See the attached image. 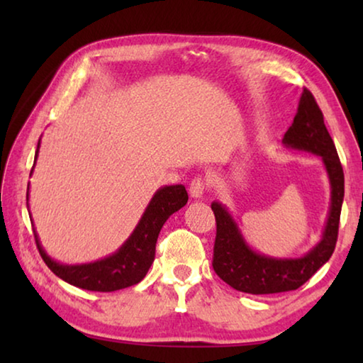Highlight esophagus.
<instances>
[{"mask_svg":"<svg viewBox=\"0 0 363 363\" xmlns=\"http://www.w3.org/2000/svg\"><path fill=\"white\" fill-rule=\"evenodd\" d=\"M190 195L194 196V199H201L205 194V190L208 187V184L205 182L203 177H195V179H192V182H190Z\"/></svg>","mask_w":363,"mask_h":363,"instance_id":"1","label":"esophagus"}]
</instances>
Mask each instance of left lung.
I'll return each mask as SVG.
<instances>
[{"label": "left lung", "mask_w": 363, "mask_h": 363, "mask_svg": "<svg viewBox=\"0 0 363 363\" xmlns=\"http://www.w3.org/2000/svg\"><path fill=\"white\" fill-rule=\"evenodd\" d=\"M284 144L322 157L331 187V205L322 240L303 257H270L256 253L245 242L229 211L218 201L211 210L216 218L213 269L227 285L250 294H272L298 290L333 255L344 199V173L333 139L323 123V113L309 89L303 91L293 125Z\"/></svg>", "instance_id": "8db88e82"}]
</instances>
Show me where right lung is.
I'll return each instance as SVG.
<instances>
[{
    "instance_id": "1",
    "label": "right lung",
    "mask_w": 363,
    "mask_h": 363,
    "mask_svg": "<svg viewBox=\"0 0 363 363\" xmlns=\"http://www.w3.org/2000/svg\"><path fill=\"white\" fill-rule=\"evenodd\" d=\"M38 149L35 160L38 157ZM187 200V190L181 184L158 189L130 238L121 245L118 251L101 261L78 264V266L60 264L46 255L35 232L36 247L46 266L67 284L89 291L121 290L139 284L145 277L155 259V245L160 230L171 214L179 211Z\"/></svg>"
}]
</instances>
